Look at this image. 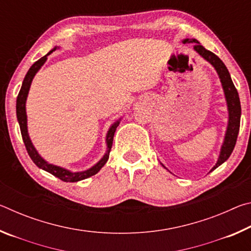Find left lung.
<instances>
[{
  "label": "left lung",
  "mask_w": 251,
  "mask_h": 251,
  "mask_svg": "<svg viewBox=\"0 0 251 251\" xmlns=\"http://www.w3.org/2000/svg\"><path fill=\"white\" fill-rule=\"evenodd\" d=\"M182 43H195L194 50H196L201 57L205 58L207 62H209L210 64L215 67V70L217 72V74L220 78V82H222V85H223L225 97H226L228 116H229L228 126H227L226 134H225V139H224L222 150H220L218 160L210 171L212 172L229 158V156L231 155L233 148H235L236 142H237V136H238V133H239L240 116H241V106H240L239 95H238V92L236 90L235 85L232 83L230 74H229L226 65L224 64L222 59H220L217 55H215L214 53L210 52V50H206L202 45H201V43H199L197 40L195 39H185L182 41Z\"/></svg>",
  "instance_id": "obj_1"
}]
</instances>
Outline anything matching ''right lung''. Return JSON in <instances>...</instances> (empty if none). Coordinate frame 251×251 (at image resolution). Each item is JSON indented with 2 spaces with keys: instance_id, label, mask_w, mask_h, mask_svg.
<instances>
[{
  "instance_id": "right-lung-1",
  "label": "right lung",
  "mask_w": 251,
  "mask_h": 251,
  "mask_svg": "<svg viewBox=\"0 0 251 251\" xmlns=\"http://www.w3.org/2000/svg\"><path fill=\"white\" fill-rule=\"evenodd\" d=\"M58 49L55 46V48L50 50V52L45 55V56L41 57L39 61H36L34 64L31 66V69L28 70L27 74L25 75L22 87H21L20 93L18 95V99H16V116H18V122L20 124V128H21V134H22V138L24 142V145L26 147V151L28 152L29 157L33 160V163L36 165L37 167L43 169V171L48 172L50 174H52L53 176L59 178V179L66 182H76L83 179H86V178L91 177L95 174L99 173L100 171V168L104 166L106 164V161L108 160L109 157V151L110 148H112L113 145V139H114V134H115L117 126L120 125L121 120L116 121L114 124L109 127V129L107 131V135H106V145H107V151H106L105 155L103 156L99 163H96L94 166L91 167L90 169L84 172H77V173H73L69 171V169H65L63 167L59 166H55L53 164H50L46 161L45 159H43L41 157V155L37 152V151L35 150V147L33 146V144L31 142V138L28 136V131H27V116H26V109H25V103H26V99H27V94L29 91V87H31V83L34 78V76L39 72V70L42 67V65L44 64L48 59V55H50V53H53L55 50Z\"/></svg>"
}]
</instances>
